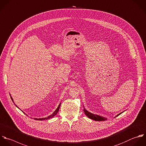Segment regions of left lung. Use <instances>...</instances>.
I'll list each match as a JSON object with an SVG mask.
<instances>
[{"label":"left lung","mask_w":146,"mask_h":146,"mask_svg":"<svg viewBox=\"0 0 146 146\" xmlns=\"http://www.w3.org/2000/svg\"><path fill=\"white\" fill-rule=\"evenodd\" d=\"M84 108V105H83ZM84 111L85 112V114L90 119H92L94 121H107L108 120V118H106V117H102V116H101V115H97V114H93L89 111H88L85 108H84ZM124 112V111H123ZM123 112H122L119 114H118L117 115H116L114 118H115L116 117L118 116L119 115L121 114Z\"/></svg>","instance_id":"8db88e82"}]
</instances>
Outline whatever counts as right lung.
I'll list each match as a JSON object with an SVG mask.
<instances>
[{
    "label": "right lung",
    "instance_id": "1",
    "mask_svg": "<svg viewBox=\"0 0 146 146\" xmlns=\"http://www.w3.org/2000/svg\"><path fill=\"white\" fill-rule=\"evenodd\" d=\"M9 95H10V97H11V100H12V102H13V104L16 105V104L14 103V101H13V98H12V97H11V94H9ZM60 106H61V102L60 103V104H59V105H58V106L57 107V108L56 109V110L52 113V114H51V115H50L49 116H48V117H45V118H33L34 119H35V120H39V121H43V120H45V119H46V120H47V119H50V118H53V117H54V115H56V114H57V113L58 112V111H59V109H60ZM16 106L17 108H19L16 105ZM24 113V112H23ZM25 114V113H24ZM27 115V114H26Z\"/></svg>",
    "mask_w": 146,
    "mask_h": 146
}]
</instances>
